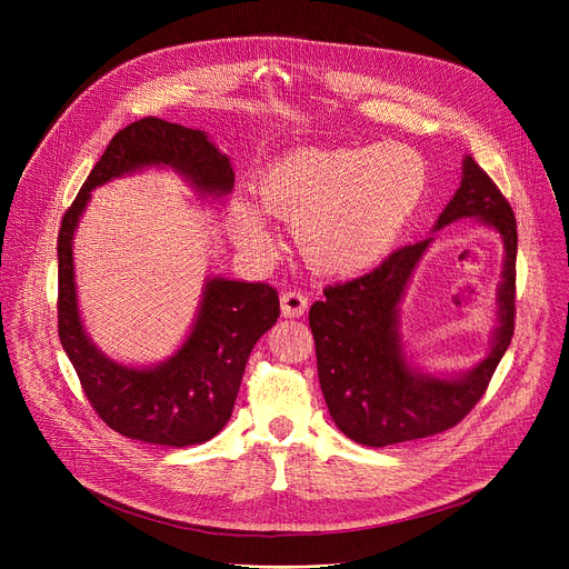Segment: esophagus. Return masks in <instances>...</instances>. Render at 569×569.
<instances>
[{
    "instance_id": "esophagus-1",
    "label": "esophagus",
    "mask_w": 569,
    "mask_h": 569,
    "mask_svg": "<svg viewBox=\"0 0 569 569\" xmlns=\"http://www.w3.org/2000/svg\"><path fill=\"white\" fill-rule=\"evenodd\" d=\"M307 307H309V300H307L302 292L288 290V292L281 295V313L286 318H300V316H305Z\"/></svg>"
}]
</instances>
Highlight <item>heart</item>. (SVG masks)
<instances>
[{
    "label": "heart",
    "mask_w": 569,
    "mask_h": 569,
    "mask_svg": "<svg viewBox=\"0 0 569 569\" xmlns=\"http://www.w3.org/2000/svg\"><path fill=\"white\" fill-rule=\"evenodd\" d=\"M427 187V163L399 142L300 147L258 179L267 217L292 221L295 244L327 277H352L392 249ZM230 226L249 251L272 249L267 219L247 200L230 204Z\"/></svg>",
    "instance_id": "heart-1"
}]
</instances>
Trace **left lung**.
<instances>
[{
	"label": "left lung",
	"mask_w": 569,
	"mask_h": 569,
	"mask_svg": "<svg viewBox=\"0 0 569 569\" xmlns=\"http://www.w3.org/2000/svg\"><path fill=\"white\" fill-rule=\"evenodd\" d=\"M475 217L496 228L505 244L498 288V327L491 350L468 373L433 378L408 365L399 335V305L431 237L385 258L373 272L325 288L309 311L318 380L335 425L355 442L385 447L457 427L487 392L515 335L517 219L491 177L463 159L461 187L438 217L442 226Z\"/></svg>",
	"instance_id": "1"
}]
</instances>
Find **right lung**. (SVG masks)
Masks as SVG:
<instances>
[{
    "label": "right lung",
    "instance_id": "obj_1",
    "mask_svg": "<svg viewBox=\"0 0 569 569\" xmlns=\"http://www.w3.org/2000/svg\"><path fill=\"white\" fill-rule=\"evenodd\" d=\"M172 168L200 196L232 191L230 159L204 131L144 117L119 131L67 209L57 237V330L82 392L117 433L149 445L187 447L214 438L232 415L256 341L279 318V292L267 283L209 279L193 330L170 360L124 367L87 337L73 281V232L92 191L142 168Z\"/></svg>",
    "mask_w": 569,
    "mask_h": 569
}]
</instances>
